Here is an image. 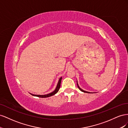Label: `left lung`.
<instances>
[{
	"label": "left lung",
	"instance_id": "1",
	"mask_svg": "<svg viewBox=\"0 0 128 128\" xmlns=\"http://www.w3.org/2000/svg\"><path fill=\"white\" fill-rule=\"evenodd\" d=\"M77 86H78V88L80 89V90L81 91H82V92H85V93H90V92H87V91H84L83 90H82V89H81V88H80V86H78V84H77Z\"/></svg>",
	"mask_w": 128,
	"mask_h": 128
}]
</instances>
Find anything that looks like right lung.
I'll use <instances>...</instances> for the list:
<instances>
[{
	"label": "right lung",
	"instance_id": "1",
	"mask_svg": "<svg viewBox=\"0 0 128 128\" xmlns=\"http://www.w3.org/2000/svg\"><path fill=\"white\" fill-rule=\"evenodd\" d=\"M61 80H62V77L59 79V82H58V85L56 86V90L54 91L53 92L50 93L49 94H45V95H36V94H31L33 96H38V97H40V98H47V97H49V96H52L54 95L55 94H56V93L59 91V88H60V85H61Z\"/></svg>",
	"mask_w": 128,
	"mask_h": 128
}]
</instances>
